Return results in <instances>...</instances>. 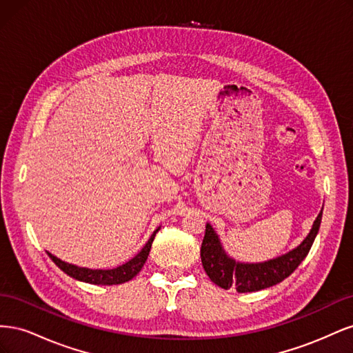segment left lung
<instances>
[{
  "label": "left lung",
  "mask_w": 353,
  "mask_h": 353,
  "mask_svg": "<svg viewBox=\"0 0 353 353\" xmlns=\"http://www.w3.org/2000/svg\"><path fill=\"white\" fill-rule=\"evenodd\" d=\"M321 218L323 209L318 213L311 232L301 245L280 258L263 263H239L228 258L215 231L206 223L205 237H203L200 249L203 268L209 275L210 281L225 290L236 288L239 293H250L272 287L287 279L306 258L318 234Z\"/></svg>",
  "instance_id": "left-lung-1"
}]
</instances>
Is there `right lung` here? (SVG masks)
I'll return each mask as SVG.
<instances>
[{"label": "right lung", "instance_id": "1", "mask_svg": "<svg viewBox=\"0 0 353 353\" xmlns=\"http://www.w3.org/2000/svg\"><path fill=\"white\" fill-rule=\"evenodd\" d=\"M159 231V228L152 234L150 240L145 243L144 248L141 249V252L138 253L137 256L126 262L121 266H117L114 270H90V268H81V266L72 265L68 262H63L56 256H52L51 253H48V256L51 258V261L54 262L59 268L66 272L69 276L74 280H79L83 283H90V284H100V285H113V284H122L132 280L134 276L141 271L143 265L147 261V256L150 253L152 249V243L154 240L156 232Z\"/></svg>", "mask_w": 353, "mask_h": 353}]
</instances>
